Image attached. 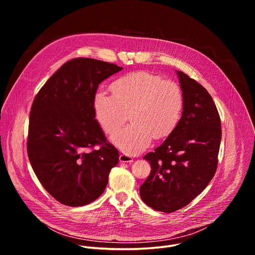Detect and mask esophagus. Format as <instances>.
Masks as SVG:
<instances>
[{
  "mask_svg": "<svg viewBox=\"0 0 255 255\" xmlns=\"http://www.w3.org/2000/svg\"><path fill=\"white\" fill-rule=\"evenodd\" d=\"M119 159H120L121 162H133V157L128 155V154H125V153L120 154Z\"/></svg>",
  "mask_w": 255,
  "mask_h": 255,
  "instance_id": "esophagus-1",
  "label": "esophagus"
}]
</instances>
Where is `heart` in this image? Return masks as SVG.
<instances>
[{
	"label": "heart",
	"mask_w": 255,
	"mask_h": 255,
	"mask_svg": "<svg viewBox=\"0 0 255 255\" xmlns=\"http://www.w3.org/2000/svg\"><path fill=\"white\" fill-rule=\"evenodd\" d=\"M112 96L98 92L94 100L96 119L112 135L128 120L131 125L112 141L128 154L146 149L153 137L162 139L177 127L184 112L185 98L180 86L148 71H136L111 84Z\"/></svg>",
	"instance_id": "obj_1"
}]
</instances>
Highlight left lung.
Listing matches in <instances>:
<instances>
[{
	"instance_id": "obj_1",
	"label": "left lung",
	"mask_w": 255,
	"mask_h": 255,
	"mask_svg": "<svg viewBox=\"0 0 255 255\" xmlns=\"http://www.w3.org/2000/svg\"><path fill=\"white\" fill-rule=\"evenodd\" d=\"M185 98L181 119L165 141L143 158L151 170L140 187L142 201L172 213L190 204L213 178L222 137L221 120L208 91L177 71Z\"/></svg>"
}]
</instances>
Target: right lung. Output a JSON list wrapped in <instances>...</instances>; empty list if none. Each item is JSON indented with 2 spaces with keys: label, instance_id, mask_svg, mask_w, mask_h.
I'll list each match as a JSON object with an SVG mask.
<instances>
[{
  "label": "right lung",
  "instance_id": "obj_1",
  "mask_svg": "<svg viewBox=\"0 0 255 255\" xmlns=\"http://www.w3.org/2000/svg\"><path fill=\"white\" fill-rule=\"evenodd\" d=\"M121 69L94 58L70 59L33 101L28 157L43 188L62 205L81 207L98 199L119 161L95 118L94 100L99 85Z\"/></svg>",
  "mask_w": 255,
  "mask_h": 255
}]
</instances>
